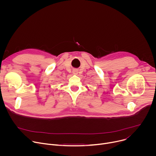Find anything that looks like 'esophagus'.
<instances>
[{
    "label": "esophagus",
    "mask_w": 156,
    "mask_h": 156,
    "mask_svg": "<svg viewBox=\"0 0 156 156\" xmlns=\"http://www.w3.org/2000/svg\"><path fill=\"white\" fill-rule=\"evenodd\" d=\"M78 70H73V74H74V75H77V74H78Z\"/></svg>",
    "instance_id": "1"
}]
</instances>
